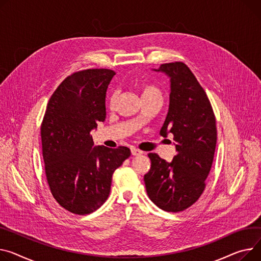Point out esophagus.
Returning <instances> with one entry per match:
<instances>
[{"mask_svg":"<svg viewBox=\"0 0 261 261\" xmlns=\"http://www.w3.org/2000/svg\"><path fill=\"white\" fill-rule=\"evenodd\" d=\"M143 152L140 151L138 149H135V148H131V154L132 155H141Z\"/></svg>","mask_w":261,"mask_h":261,"instance_id":"34e87169","label":"esophagus"}]
</instances>
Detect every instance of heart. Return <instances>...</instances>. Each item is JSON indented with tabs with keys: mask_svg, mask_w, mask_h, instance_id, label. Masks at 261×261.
<instances>
[{
	"mask_svg": "<svg viewBox=\"0 0 261 261\" xmlns=\"http://www.w3.org/2000/svg\"><path fill=\"white\" fill-rule=\"evenodd\" d=\"M155 95H159V96H162L161 95V91L156 88L155 86L153 85H149V84H146V85H143L142 86V97H149V96H155ZM116 98H117V93L116 92H113L110 97H109V103L110 106L114 105V102L116 101Z\"/></svg>",
	"mask_w": 261,
	"mask_h": 261,
	"instance_id": "b5f03b06",
	"label": "heart"
}]
</instances>
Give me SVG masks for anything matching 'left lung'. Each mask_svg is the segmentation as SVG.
Returning <instances> with one entry per match:
<instances>
[{
    "mask_svg": "<svg viewBox=\"0 0 261 261\" xmlns=\"http://www.w3.org/2000/svg\"><path fill=\"white\" fill-rule=\"evenodd\" d=\"M156 72L170 77V102L161 135L173 134L176 155L171 163L149 153L151 168L144 176L150 199L167 212H180L202 194L217 141L215 115L202 87L181 63L163 64Z\"/></svg>",
    "mask_w": 261,
    "mask_h": 261,
    "instance_id": "8db88e82",
    "label": "left lung"
}]
</instances>
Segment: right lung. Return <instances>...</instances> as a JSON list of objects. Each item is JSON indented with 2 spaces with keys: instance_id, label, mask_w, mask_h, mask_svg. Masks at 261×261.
I'll return each instance as SVG.
<instances>
[{
  "instance_id": "obj_1",
  "label": "right lung",
  "mask_w": 261,
  "mask_h": 261,
  "mask_svg": "<svg viewBox=\"0 0 261 261\" xmlns=\"http://www.w3.org/2000/svg\"><path fill=\"white\" fill-rule=\"evenodd\" d=\"M115 72L87 69L66 77L51 95L41 126L47 181L67 211L85 215L109 196L113 172L127 147H94L91 131L106 118V92Z\"/></svg>"
}]
</instances>
